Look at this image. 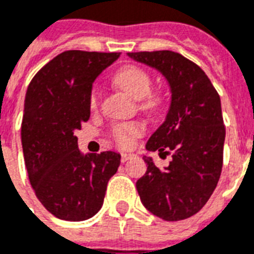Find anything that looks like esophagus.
I'll use <instances>...</instances> for the list:
<instances>
[{
	"instance_id": "34e87169",
	"label": "esophagus",
	"mask_w": 254,
	"mask_h": 254,
	"mask_svg": "<svg viewBox=\"0 0 254 254\" xmlns=\"http://www.w3.org/2000/svg\"><path fill=\"white\" fill-rule=\"evenodd\" d=\"M131 157H134V154H133V153H123V154H121V161L127 162L129 161Z\"/></svg>"
}]
</instances>
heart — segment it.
<instances>
[{"label":"heart","mask_w":254,"mask_h":254,"mask_svg":"<svg viewBox=\"0 0 254 254\" xmlns=\"http://www.w3.org/2000/svg\"><path fill=\"white\" fill-rule=\"evenodd\" d=\"M114 81L120 88L124 89L127 94H130L135 100L145 98L152 89V78H150L149 73H146L144 69L133 66V65L120 69L114 75ZM98 97H100L98 89H93L92 98H90L93 108L98 104ZM149 104L150 105L154 104V100H150ZM140 134L141 127L137 124H123V125H117L113 129L114 141L119 146H123V148L129 146L133 142V138Z\"/></svg>","instance_id":"1"}]
</instances>
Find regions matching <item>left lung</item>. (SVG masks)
Returning <instances> with one entry per match:
<instances>
[{"label":"left lung","mask_w":254,"mask_h":254,"mask_svg":"<svg viewBox=\"0 0 254 254\" xmlns=\"http://www.w3.org/2000/svg\"><path fill=\"white\" fill-rule=\"evenodd\" d=\"M137 63L154 67L170 88L165 121L149 137L146 149L170 153L160 169L144 156L146 173L135 187L149 212L180 221L196 214L216 189L222 169L225 127L220 96L198 65L170 50L127 53Z\"/></svg>","instance_id":"1"}]
</instances>
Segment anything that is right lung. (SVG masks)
<instances>
[{"instance_id":"1","label":"right lung","mask_w":254,"mask_h":254,"mask_svg":"<svg viewBox=\"0 0 254 254\" xmlns=\"http://www.w3.org/2000/svg\"><path fill=\"white\" fill-rule=\"evenodd\" d=\"M120 53L67 50L33 77L24 104L21 141L29 181L48 212L66 221L93 217L121 154L84 153L74 130L90 117L93 82Z\"/></svg>"}]
</instances>
